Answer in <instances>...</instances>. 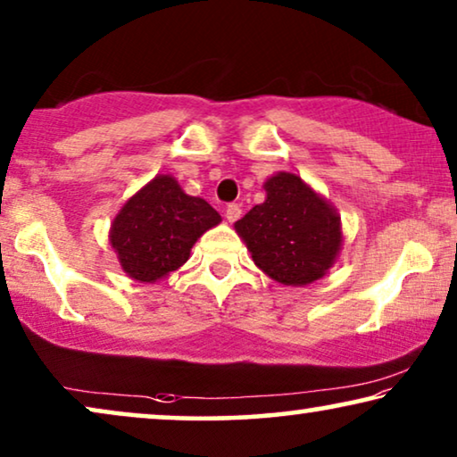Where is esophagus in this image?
Segmentation results:
<instances>
[{
    "instance_id": "esophagus-1",
    "label": "esophagus",
    "mask_w": 457,
    "mask_h": 457,
    "mask_svg": "<svg viewBox=\"0 0 457 457\" xmlns=\"http://www.w3.org/2000/svg\"><path fill=\"white\" fill-rule=\"evenodd\" d=\"M224 216H227L228 222H235L241 218V205L239 204H228L227 210H224Z\"/></svg>"
}]
</instances>
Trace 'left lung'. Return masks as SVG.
I'll return each instance as SVG.
<instances>
[{"label":"left lung","instance_id":"left-lung-1","mask_svg":"<svg viewBox=\"0 0 457 457\" xmlns=\"http://www.w3.org/2000/svg\"><path fill=\"white\" fill-rule=\"evenodd\" d=\"M264 187L266 202L235 222L253 262L283 285L322 278L341 249L337 212L297 174L280 172Z\"/></svg>","mask_w":457,"mask_h":457}]
</instances>
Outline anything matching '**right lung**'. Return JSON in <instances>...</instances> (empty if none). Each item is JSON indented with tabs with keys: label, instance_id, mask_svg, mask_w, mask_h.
I'll return each instance as SVG.
<instances>
[{
	"label": "right lung",
	"instance_id": "1",
	"mask_svg": "<svg viewBox=\"0 0 457 457\" xmlns=\"http://www.w3.org/2000/svg\"><path fill=\"white\" fill-rule=\"evenodd\" d=\"M218 222L220 214L205 199L187 195L164 174L124 204L110 241L130 278L154 283L183 266L197 237Z\"/></svg>",
	"mask_w": 457,
	"mask_h": 457
}]
</instances>
